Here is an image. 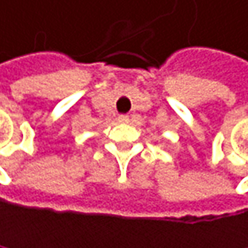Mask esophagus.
Masks as SVG:
<instances>
[{
	"label": "esophagus",
	"mask_w": 248,
	"mask_h": 248,
	"mask_svg": "<svg viewBox=\"0 0 248 248\" xmlns=\"http://www.w3.org/2000/svg\"><path fill=\"white\" fill-rule=\"evenodd\" d=\"M117 122H119V123H128V122H129V116H126V114H120V116H117Z\"/></svg>",
	"instance_id": "1"
}]
</instances>
